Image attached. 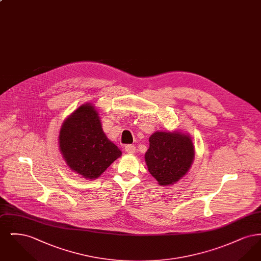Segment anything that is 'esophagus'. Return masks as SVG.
<instances>
[{
	"mask_svg": "<svg viewBox=\"0 0 261 261\" xmlns=\"http://www.w3.org/2000/svg\"><path fill=\"white\" fill-rule=\"evenodd\" d=\"M125 151H126L127 153H129V154H133V153H135V151H136V147L133 146V145H127V146L125 147Z\"/></svg>",
	"mask_w": 261,
	"mask_h": 261,
	"instance_id": "34e87169",
	"label": "esophagus"
}]
</instances>
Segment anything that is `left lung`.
Wrapping results in <instances>:
<instances>
[{"instance_id": "obj_1", "label": "left lung", "mask_w": 261, "mask_h": 261, "mask_svg": "<svg viewBox=\"0 0 261 261\" xmlns=\"http://www.w3.org/2000/svg\"><path fill=\"white\" fill-rule=\"evenodd\" d=\"M149 141L145 161L159 185H173L189 172L195 159V146L190 134L180 130L156 131Z\"/></svg>"}]
</instances>
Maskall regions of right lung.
Instances as JSON below:
<instances>
[{
    "label": "right lung",
    "mask_w": 261,
    "mask_h": 261,
    "mask_svg": "<svg viewBox=\"0 0 261 261\" xmlns=\"http://www.w3.org/2000/svg\"><path fill=\"white\" fill-rule=\"evenodd\" d=\"M59 145L67 166L83 178L95 180L122 152L105 134L99 112L85 102L62 122Z\"/></svg>",
    "instance_id": "obj_1"
}]
</instances>
